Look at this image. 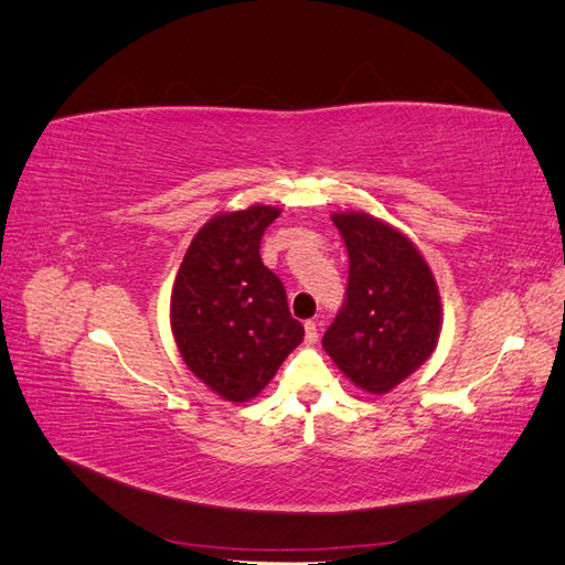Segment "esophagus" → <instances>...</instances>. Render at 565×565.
Segmentation results:
<instances>
[{"mask_svg": "<svg viewBox=\"0 0 565 565\" xmlns=\"http://www.w3.org/2000/svg\"><path fill=\"white\" fill-rule=\"evenodd\" d=\"M303 330H306V341H309V344H313V341H318V324H316L313 320H306Z\"/></svg>", "mask_w": 565, "mask_h": 565, "instance_id": "obj_1", "label": "esophagus"}]
</instances>
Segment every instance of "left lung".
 I'll return each mask as SVG.
<instances>
[{
	"label": "left lung",
	"mask_w": 565,
	"mask_h": 565,
	"mask_svg": "<svg viewBox=\"0 0 565 565\" xmlns=\"http://www.w3.org/2000/svg\"><path fill=\"white\" fill-rule=\"evenodd\" d=\"M332 221L349 252V285L322 347L355 386L386 393L438 344V287L419 249L384 221L363 212Z\"/></svg>",
	"instance_id": "1"
}]
</instances>
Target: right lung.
I'll list each match as a JSON object with an SVG mask.
<instances>
[{
    "mask_svg": "<svg viewBox=\"0 0 565 565\" xmlns=\"http://www.w3.org/2000/svg\"><path fill=\"white\" fill-rule=\"evenodd\" d=\"M280 210L254 204L207 221L172 289V332L185 365L221 398L245 403L303 339L280 278L262 262V237Z\"/></svg>",
    "mask_w": 565,
    "mask_h": 565,
    "instance_id": "add662e5",
    "label": "right lung"
}]
</instances>
